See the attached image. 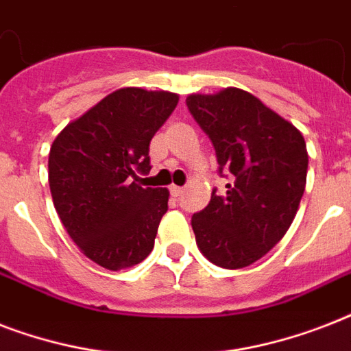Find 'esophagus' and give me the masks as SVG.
<instances>
[{"instance_id": "34e87169", "label": "esophagus", "mask_w": 351, "mask_h": 351, "mask_svg": "<svg viewBox=\"0 0 351 351\" xmlns=\"http://www.w3.org/2000/svg\"><path fill=\"white\" fill-rule=\"evenodd\" d=\"M169 191H171V195H173V197H182V193H184V187L171 186Z\"/></svg>"}]
</instances>
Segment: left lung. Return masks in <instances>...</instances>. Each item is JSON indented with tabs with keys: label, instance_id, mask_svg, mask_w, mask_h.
Listing matches in <instances>:
<instances>
[{
	"label": "left lung",
	"instance_id": "1",
	"mask_svg": "<svg viewBox=\"0 0 351 351\" xmlns=\"http://www.w3.org/2000/svg\"><path fill=\"white\" fill-rule=\"evenodd\" d=\"M187 109L213 143L224 195L193 215L202 255L226 269L256 262L282 239L304 195L308 151L288 120L242 89L187 96Z\"/></svg>",
	"mask_w": 351,
	"mask_h": 351
}]
</instances>
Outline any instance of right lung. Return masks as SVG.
<instances>
[{
    "label": "right lung",
    "instance_id": "right-lung-1",
    "mask_svg": "<svg viewBox=\"0 0 351 351\" xmlns=\"http://www.w3.org/2000/svg\"><path fill=\"white\" fill-rule=\"evenodd\" d=\"M178 95L118 89L71 121L52 142L49 186L69 237L106 269L131 267L153 251L169 191L143 187L149 143Z\"/></svg>",
    "mask_w": 351,
    "mask_h": 351
}]
</instances>
